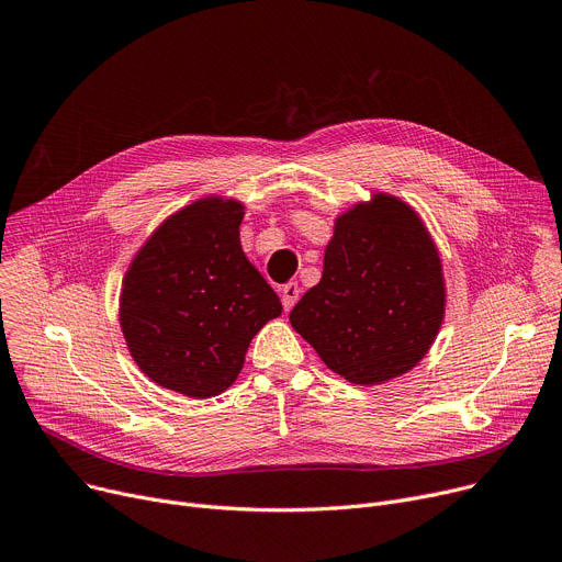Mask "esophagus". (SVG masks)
I'll list each match as a JSON object with an SVG mask.
<instances>
[{"mask_svg":"<svg viewBox=\"0 0 562 562\" xmlns=\"http://www.w3.org/2000/svg\"><path fill=\"white\" fill-rule=\"evenodd\" d=\"M280 297H282L284 312H289V310L297 303V297H301V286H297V282H286V284L280 289Z\"/></svg>","mask_w":562,"mask_h":562,"instance_id":"obj_1","label":"esophagus"}]
</instances>
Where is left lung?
I'll return each mask as SVG.
<instances>
[{
  "instance_id": "8db88e82",
  "label": "left lung",
  "mask_w": 562,
  "mask_h": 562,
  "mask_svg": "<svg viewBox=\"0 0 562 562\" xmlns=\"http://www.w3.org/2000/svg\"><path fill=\"white\" fill-rule=\"evenodd\" d=\"M445 305L442 259L423 216L395 194L372 192L334 218L321 282L289 321L331 372L375 386L425 359Z\"/></svg>"
}]
</instances>
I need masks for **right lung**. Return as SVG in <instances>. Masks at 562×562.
I'll list each match as a JSON object with an SVG mask.
<instances>
[{"instance_id": "1", "label": "right lung", "mask_w": 562, "mask_h": 562, "mask_svg": "<svg viewBox=\"0 0 562 562\" xmlns=\"http://www.w3.org/2000/svg\"><path fill=\"white\" fill-rule=\"evenodd\" d=\"M246 205L207 194L169 214L124 273L120 327L144 375L184 397H214L244 368L252 336L282 314L239 239Z\"/></svg>"}]
</instances>
